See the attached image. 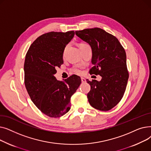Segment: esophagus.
<instances>
[{
  "label": "esophagus",
  "mask_w": 151,
  "mask_h": 151,
  "mask_svg": "<svg viewBox=\"0 0 151 151\" xmlns=\"http://www.w3.org/2000/svg\"><path fill=\"white\" fill-rule=\"evenodd\" d=\"M81 82L82 83H86V79L85 78H81Z\"/></svg>",
  "instance_id": "1"
}]
</instances>
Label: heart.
Instances as JSON below:
<instances>
[{"instance_id":"1","label":"heart","mask_w":151,"mask_h":151,"mask_svg":"<svg viewBox=\"0 0 151 151\" xmlns=\"http://www.w3.org/2000/svg\"><path fill=\"white\" fill-rule=\"evenodd\" d=\"M88 45H87L86 43H81L80 45H79V46H80V48H81V47H83L84 46H88ZM70 71L71 73H76V74H80L81 73V70L80 67H78V66H74L72 68H71Z\"/></svg>"}]
</instances>
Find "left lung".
I'll use <instances>...</instances> for the list:
<instances>
[{
  "label": "left lung",
  "mask_w": 151,
  "mask_h": 151,
  "mask_svg": "<svg viewBox=\"0 0 151 151\" xmlns=\"http://www.w3.org/2000/svg\"><path fill=\"white\" fill-rule=\"evenodd\" d=\"M75 34L92 48L93 67L89 73L102 78L100 81L87 80L91 85L88 101L94 108L109 111L120 102L127 84L129 75L125 50L116 37L100 28L77 30Z\"/></svg>",
  "instance_id": "obj_1"
}]
</instances>
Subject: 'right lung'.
<instances>
[{
	"instance_id": "right-lung-1",
	"label": "right lung",
	"mask_w": 151,
	"mask_h": 151,
	"mask_svg": "<svg viewBox=\"0 0 151 151\" xmlns=\"http://www.w3.org/2000/svg\"><path fill=\"white\" fill-rule=\"evenodd\" d=\"M75 35L50 32L38 37L28 50L24 65V84L35 105L50 117H59L70 109V99L81 84V78L72 75L59 81L54 76L63 64V53Z\"/></svg>"
}]
</instances>
